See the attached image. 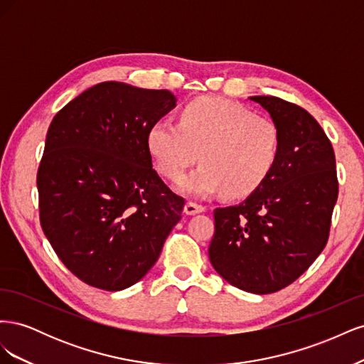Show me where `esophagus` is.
<instances>
[{
	"instance_id": "obj_1",
	"label": "esophagus",
	"mask_w": 364,
	"mask_h": 364,
	"mask_svg": "<svg viewBox=\"0 0 364 364\" xmlns=\"http://www.w3.org/2000/svg\"><path fill=\"white\" fill-rule=\"evenodd\" d=\"M205 211V206L199 205V203H194V202H188L185 205V214L188 215H194V214H199Z\"/></svg>"
}]
</instances>
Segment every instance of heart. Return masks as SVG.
<instances>
[{"label": "heart", "mask_w": 364, "mask_h": 364, "mask_svg": "<svg viewBox=\"0 0 364 364\" xmlns=\"http://www.w3.org/2000/svg\"><path fill=\"white\" fill-rule=\"evenodd\" d=\"M147 149L158 171L178 181L199 158L202 165L179 182L194 197L252 194L266 182L281 153V134L270 118L218 97L186 105L179 123L159 119L147 132Z\"/></svg>", "instance_id": "1"}]
</instances>
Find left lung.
I'll list each match as a JSON object with an SVG mask.
<instances>
[{"instance_id": "1", "label": "left lung", "mask_w": 364, "mask_h": 364, "mask_svg": "<svg viewBox=\"0 0 364 364\" xmlns=\"http://www.w3.org/2000/svg\"><path fill=\"white\" fill-rule=\"evenodd\" d=\"M270 114L281 153L258 190L215 208L208 253L215 272L255 294L287 287L321 255L338 196L331 141L311 114L278 97H249Z\"/></svg>"}]
</instances>
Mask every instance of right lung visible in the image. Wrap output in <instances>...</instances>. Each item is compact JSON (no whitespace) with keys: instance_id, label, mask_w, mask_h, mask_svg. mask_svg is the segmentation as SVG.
Listing matches in <instances>:
<instances>
[{"instance_id":"1","label":"right lung","mask_w":364,"mask_h":364,"mask_svg":"<svg viewBox=\"0 0 364 364\" xmlns=\"http://www.w3.org/2000/svg\"><path fill=\"white\" fill-rule=\"evenodd\" d=\"M176 106L167 90L103 82L53 118L38 170L39 218L59 259L119 291L158 261L185 200L151 165L147 132Z\"/></svg>"}]
</instances>
